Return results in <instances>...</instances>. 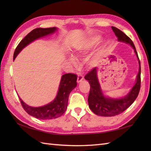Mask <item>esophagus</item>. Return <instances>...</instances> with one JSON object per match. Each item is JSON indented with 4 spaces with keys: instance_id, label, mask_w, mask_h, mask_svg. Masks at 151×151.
<instances>
[{
    "instance_id": "1",
    "label": "esophagus",
    "mask_w": 151,
    "mask_h": 151,
    "mask_svg": "<svg viewBox=\"0 0 151 151\" xmlns=\"http://www.w3.org/2000/svg\"><path fill=\"white\" fill-rule=\"evenodd\" d=\"M83 79H84V76L81 75H80V74L79 75H78V77H77V82L78 83L81 82L83 81Z\"/></svg>"
}]
</instances>
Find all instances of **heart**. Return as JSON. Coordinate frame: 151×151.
Listing matches in <instances>:
<instances>
[{
    "mask_svg": "<svg viewBox=\"0 0 151 151\" xmlns=\"http://www.w3.org/2000/svg\"><path fill=\"white\" fill-rule=\"evenodd\" d=\"M100 40V36H95L89 37L88 39L84 40L81 43L75 44L73 47V55L75 58H78L82 55H84L86 53H88L89 50H91L95 45H97L99 43ZM98 56L99 54H96L94 56L89 58V60H88V63L89 65H93L95 62V61L97 60ZM68 60L69 62L73 66H76L77 65V62H76L75 58H73V56H70L68 58Z\"/></svg>",
    "mask_w": 151,
    "mask_h": 151,
    "instance_id": "obj_1",
    "label": "heart"
}]
</instances>
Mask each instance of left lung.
Listing matches in <instances>:
<instances>
[{
  "mask_svg": "<svg viewBox=\"0 0 151 151\" xmlns=\"http://www.w3.org/2000/svg\"><path fill=\"white\" fill-rule=\"evenodd\" d=\"M119 42L129 44L135 52L139 63V71L135 84L128 93L122 97H111L105 95L102 91L97 76V67H95L86 75L85 79L90 84V91L88 96V104L90 110L100 116L111 117L121 114L129 108L136 100L139 94L141 84V65L136 47L130 38L116 27H111Z\"/></svg>",
  "mask_w": 151,
  "mask_h": 151,
  "instance_id": "1",
  "label": "left lung"
}]
</instances>
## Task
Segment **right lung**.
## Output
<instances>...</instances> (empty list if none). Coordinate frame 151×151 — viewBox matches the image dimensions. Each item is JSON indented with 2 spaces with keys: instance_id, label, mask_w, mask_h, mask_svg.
Wrapping results in <instances>:
<instances>
[{
  "instance_id": "add662e5",
  "label": "right lung",
  "mask_w": 151,
  "mask_h": 151,
  "mask_svg": "<svg viewBox=\"0 0 151 151\" xmlns=\"http://www.w3.org/2000/svg\"><path fill=\"white\" fill-rule=\"evenodd\" d=\"M58 31V28H38L31 31L27 34L17 45L14 54V61L21 51L30 43L40 38L52 34ZM77 76L75 74L68 73L62 76L56 97L53 101L44 106L34 107L27 104L19 97V100L27 113L41 120H49L61 116L67 110L68 98L70 93L77 86Z\"/></svg>"
}]
</instances>
